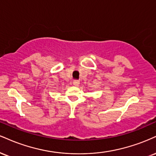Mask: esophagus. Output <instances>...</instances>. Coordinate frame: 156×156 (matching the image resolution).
<instances>
[{
	"instance_id": "esophagus-1",
	"label": "esophagus",
	"mask_w": 156,
	"mask_h": 156,
	"mask_svg": "<svg viewBox=\"0 0 156 156\" xmlns=\"http://www.w3.org/2000/svg\"><path fill=\"white\" fill-rule=\"evenodd\" d=\"M73 85H74V86H78V85H79V83H80V81L78 80H73Z\"/></svg>"
}]
</instances>
